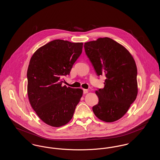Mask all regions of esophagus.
Segmentation results:
<instances>
[{
  "label": "esophagus",
  "instance_id": "esophagus-1",
  "mask_svg": "<svg viewBox=\"0 0 160 160\" xmlns=\"http://www.w3.org/2000/svg\"><path fill=\"white\" fill-rule=\"evenodd\" d=\"M88 92V89H83V93L84 94H86V93H87Z\"/></svg>",
  "mask_w": 160,
  "mask_h": 160
}]
</instances>
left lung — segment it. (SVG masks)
Masks as SVG:
<instances>
[{
  "label": "left lung",
  "instance_id": "8db88e82",
  "mask_svg": "<svg viewBox=\"0 0 160 160\" xmlns=\"http://www.w3.org/2000/svg\"><path fill=\"white\" fill-rule=\"evenodd\" d=\"M85 52L98 76L105 75L104 88L96 91L98 103L95 115L106 122H114L125 114L137 97V67L129 52L110 38L84 43Z\"/></svg>",
  "mask_w": 160,
  "mask_h": 160
}]
</instances>
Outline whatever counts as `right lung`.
<instances>
[{"instance_id":"obj_1","label":"right lung","mask_w":160,"mask_h":160,"mask_svg":"<svg viewBox=\"0 0 160 160\" xmlns=\"http://www.w3.org/2000/svg\"><path fill=\"white\" fill-rule=\"evenodd\" d=\"M83 42L56 39L39 48L31 58L27 72L31 106L46 124L60 127L72 119L83 90L63 86L82 52Z\"/></svg>"}]
</instances>
